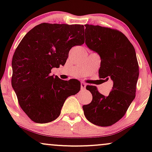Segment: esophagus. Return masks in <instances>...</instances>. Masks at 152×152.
I'll return each instance as SVG.
<instances>
[{
  "label": "esophagus",
  "instance_id": "obj_1",
  "mask_svg": "<svg viewBox=\"0 0 152 152\" xmlns=\"http://www.w3.org/2000/svg\"><path fill=\"white\" fill-rule=\"evenodd\" d=\"M81 88L82 90H84L85 88H86V83L83 81L81 82Z\"/></svg>",
  "mask_w": 152,
  "mask_h": 152
}]
</instances>
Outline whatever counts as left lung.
<instances>
[{
    "mask_svg": "<svg viewBox=\"0 0 152 152\" xmlns=\"http://www.w3.org/2000/svg\"><path fill=\"white\" fill-rule=\"evenodd\" d=\"M87 46L99 54L101 78L113 81L108 96L99 93L95 86H86L91 93V102L83 106L91 123L99 126L114 124L126 114L135 98L139 71L133 45L121 31L100 26L85 25Z\"/></svg>",
    "mask_w": 152,
    "mask_h": 152,
    "instance_id": "obj_1",
    "label": "left lung"
}]
</instances>
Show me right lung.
<instances>
[{"instance_id": "1", "label": "right lung", "mask_w": 152, "mask_h": 152, "mask_svg": "<svg viewBox=\"0 0 152 152\" xmlns=\"http://www.w3.org/2000/svg\"><path fill=\"white\" fill-rule=\"evenodd\" d=\"M83 25L43 23L23 38L12 59L11 84L20 108L36 123L58 118L66 99L81 89L76 79L51 76L64 65L73 46L84 43Z\"/></svg>"}]
</instances>
